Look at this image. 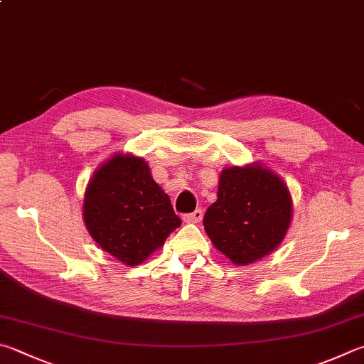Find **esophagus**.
I'll use <instances>...</instances> for the list:
<instances>
[{
	"label": "esophagus",
	"instance_id": "esophagus-1",
	"mask_svg": "<svg viewBox=\"0 0 364 364\" xmlns=\"http://www.w3.org/2000/svg\"><path fill=\"white\" fill-rule=\"evenodd\" d=\"M202 218H203V210L197 208L196 211H193V213L184 215V216H183V220L186 221V223H200V221H202Z\"/></svg>",
	"mask_w": 364,
	"mask_h": 364
}]
</instances>
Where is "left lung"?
Instances as JSON below:
<instances>
[{
    "label": "left lung",
    "instance_id": "1",
    "mask_svg": "<svg viewBox=\"0 0 364 364\" xmlns=\"http://www.w3.org/2000/svg\"><path fill=\"white\" fill-rule=\"evenodd\" d=\"M291 210L288 188L272 171L261 165L229 167L205 213V232L234 264L247 266L280 245Z\"/></svg>",
    "mask_w": 364,
    "mask_h": 364
}]
</instances>
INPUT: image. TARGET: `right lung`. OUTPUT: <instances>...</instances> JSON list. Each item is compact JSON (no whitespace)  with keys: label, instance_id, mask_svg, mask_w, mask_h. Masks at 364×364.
Instances as JSON below:
<instances>
[{"label":"right lung","instance_id":"right-lung-1","mask_svg":"<svg viewBox=\"0 0 364 364\" xmlns=\"http://www.w3.org/2000/svg\"><path fill=\"white\" fill-rule=\"evenodd\" d=\"M84 221L98 245L127 266L141 264L181 226L148 164L124 154L95 171L85 191Z\"/></svg>","mask_w":364,"mask_h":364}]
</instances>
